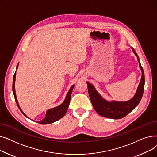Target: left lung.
<instances>
[{
	"label": "left lung",
	"mask_w": 157,
	"mask_h": 157,
	"mask_svg": "<svg viewBox=\"0 0 157 157\" xmlns=\"http://www.w3.org/2000/svg\"><path fill=\"white\" fill-rule=\"evenodd\" d=\"M132 49L134 53L137 58L139 67L142 72L141 81L139 84L136 94L132 98L126 102H118L114 101L111 102L107 101L97 92V90L92 84L86 82L88 85V92L92 104L96 112L102 117L113 119L122 118L132 111L141 100L144 89V74L141 63H140L138 55L135 52L134 49L132 48Z\"/></svg>",
	"instance_id": "1"
}]
</instances>
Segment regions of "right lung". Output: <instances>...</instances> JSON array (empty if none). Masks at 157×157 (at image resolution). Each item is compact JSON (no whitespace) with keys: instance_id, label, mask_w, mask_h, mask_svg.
Masks as SVG:
<instances>
[{"instance_id":"add662e5","label":"right lung","mask_w":157,"mask_h":157,"mask_svg":"<svg viewBox=\"0 0 157 157\" xmlns=\"http://www.w3.org/2000/svg\"><path fill=\"white\" fill-rule=\"evenodd\" d=\"M18 64L17 65V67H16V69H18ZM15 79H16V72L14 74V76H13V94H14V99L15 101L18 105V108L20 109V110L21 111V112L25 115V117H27V115L25 114L22 110L21 109L20 107L18 104V102L17 100V98H16V92H15V86H14V83H15ZM74 87V85H72L71 86V88H70L69 91L68 92L67 95H66L65 97V99L63 101V102L60 104V105L55 107L54 108L50 109H48L46 113V116L44 117V119H43L42 120L40 121H37V122L40 123V124H50V123H52L57 120H60V118H62V117H63L65 116V114L67 112V109H68V107L70 103V100H71V95L72 92V90ZM28 118V117H27Z\"/></svg>"}]
</instances>
